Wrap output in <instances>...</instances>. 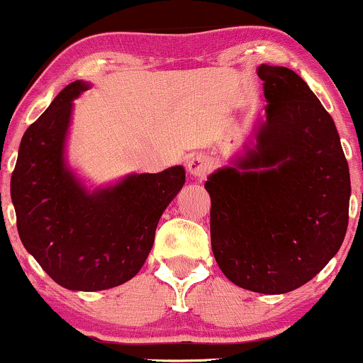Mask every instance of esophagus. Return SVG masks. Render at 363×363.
Instances as JSON below:
<instances>
[{"instance_id": "esophagus-1", "label": "esophagus", "mask_w": 363, "mask_h": 363, "mask_svg": "<svg viewBox=\"0 0 363 363\" xmlns=\"http://www.w3.org/2000/svg\"><path fill=\"white\" fill-rule=\"evenodd\" d=\"M208 170H209V162L204 155L191 157L189 162H187V172H189L191 177H196V179L206 177Z\"/></svg>"}]
</instances>
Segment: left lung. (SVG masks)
Here are the masks:
<instances>
[{"mask_svg":"<svg viewBox=\"0 0 363 363\" xmlns=\"http://www.w3.org/2000/svg\"><path fill=\"white\" fill-rule=\"evenodd\" d=\"M255 145L208 177L211 248L243 289L284 294L320 274L348 226L350 172L333 118L294 71L262 64Z\"/></svg>","mask_w":363,"mask_h":363,"instance_id":"obj_1","label":"left lung"}]
</instances>
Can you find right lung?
Returning a JSON list of instances; mask_svg holds the SVG:
<instances>
[{
  "instance_id": "obj_1",
  "label": "right lung",
  "mask_w": 363,
  "mask_h": 363,
  "mask_svg": "<svg viewBox=\"0 0 363 363\" xmlns=\"http://www.w3.org/2000/svg\"><path fill=\"white\" fill-rule=\"evenodd\" d=\"M89 84L65 86L21 138L11 201L23 247L59 286L103 291L137 276L155 230L186 181L182 165L132 174L91 193L65 164L72 99Z\"/></svg>"
}]
</instances>
